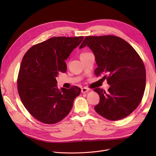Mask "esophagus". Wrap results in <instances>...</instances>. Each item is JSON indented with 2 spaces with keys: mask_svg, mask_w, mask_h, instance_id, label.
<instances>
[{
  "mask_svg": "<svg viewBox=\"0 0 156 156\" xmlns=\"http://www.w3.org/2000/svg\"><path fill=\"white\" fill-rule=\"evenodd\" d=\"M89 90H90L89 88H87V87H83V88H81V93L85 94V93L89 91Z\"/></svg>",
  "mask_w": 156,
  "mask_h": 156,
  "instance_id": "34e87169",
  "label": "esophagus"
}]
</instances>
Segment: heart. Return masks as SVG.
<instances>
[{
    "label": "heart",
    "mask_w": 156,
    "mask_h": 156,
    "mask_svg": "<svg viewBox=\"0 0 156 156\" xmlns=\"http://www.w3.org/2000/svg\"><path fill=\"white\" fill-rule=\"evenodd\" d=\"M85 53H86V52H83V53H81V54H85Z\"/></svg>",
    "instance_id": "heart-1"
}]
</instances>
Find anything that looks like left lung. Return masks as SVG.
Segmentation results:
<instances>
[{"label":"left lung","mask_w":156,"mask_h":156,"mask_svg":"<svg viewBox=\"0 0 156 156\" xmlns=\"http://www.w3.org/2000/svg\"><path fill=\"white\" fill-rule=\"evenodd\" d=\"M86 45L94 52L98 66L95 75H103L111 85L107 92L100 88L94 90L100 97L95 111L111 121L125 118L144 95L146 71L142 59L132 45L114 35L87 36L80 48Z\"/></svg>","instance_id":"left-lung-1"}]
</instances>
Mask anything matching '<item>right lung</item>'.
<instances>
[{"label": "right lung", "instance_id": "1", "mask_svg": "<svg viewBox=\"0 0 156 156\" xmlns=\"http://www.w3.org/2000/svg\"><path fill=\"white\" fill-rule=\"evenodd\" d=\"M83 37H55L30 48L24 55L17 80L21 101L35 119L45 124H55L72 109L81 89L57 88L55 77L65 73V60Z\"/></svg>", "mask_w": 156, "mask_h": 156}]
</instances>
